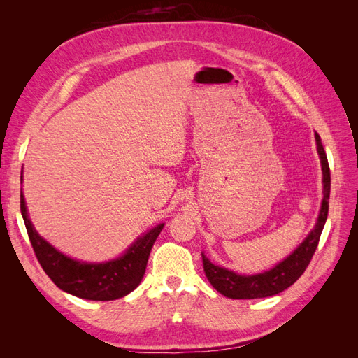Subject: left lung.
Masks as SVG:
<instances>
[{
  "instance_id": "8db88e82",
  "label": "left lung",
  "mask_w": 358,
  "mask_h": 358,
  "mask_svg": "<svg viewBox=\"0 0 358 358\" xmlns=\"http://www.w3.org/2000/svg\"><path fill=\"white\" fill-rule=\"evenodd\" d=\"M315 140L322 169V201L315 227H313V230L308 234L306 239L297 246V249H294V252L288 255L284 262H280L273 268L267 270V272L258 275H237L229 268L215 266L213 263L209 262V258L201 252L204 273L208 276L212 287L218 292H221L222 296L230 299H263L279 294V292H282L284 289L294 284L309 266L318 246L324 224L327 221L330 199L329 161L318 133H315Z\"/></svg>"
}]
</instances>
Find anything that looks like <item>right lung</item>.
I'll return each mask as SVG.
<instances>
[{"label": "right lung", "mask_w": 358, "mask_h": 358, "mask_svg": "<svg viewBox=\"0 0 358 358\" xmlns=\"http://www.w3.org/2000/svg\"><path fill=\"white\" fill-rule=\"evenodd\" d=\"M20 212L32 249L52 282L69 294L96 301L121 299L138 287L145 275L150 249L164 227V224H159L140 236L122 257L112 262L83 263L64 255L36 231L29 221L22 189H20Z\"/></svg>", "instance_id": "add662e5"}]
</instances>
